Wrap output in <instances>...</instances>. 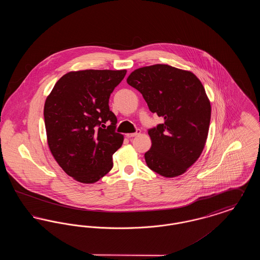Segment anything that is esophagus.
<instances>
[{"label": "esophagus", "mask_w": 260, "mask_h": 260, "mask_svg": "<svg viewBox=\"0 0 260 260\" xmlns=\"http://www.w3.org/2000/svg\"><path fill=\"white\" fill-rule=\"evenodd\" d=\"M140 129H137L136 133H133V134H126L125 136L126 137H128V138H132V137H135V136H138V135H140Z\"/></svg>", "instance_id": "obj_1"}]
</instances>
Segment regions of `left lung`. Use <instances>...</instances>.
<instances>
[{
    "label": "left lung",
    "instance_id": "1",
    "mask_svg": "<svg viewBox=\"0 0 260 260\" xmlns=\"http://www.w3.org/2000/svg\"><path fill=\"white\" fill-rule=\"evenodd\" d=\"M126 82L142 94L150 111L164 118L148 131L149 169L165 177L183 174L198 160L209 134L211 108L201 81L190 71L155 64L136 69Z\"/></svg>",
    "mask_w": 260,
    "mask_h": 260
}]
</instances>
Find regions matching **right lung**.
<instances>
[{"mask_svg": "<svg viewBox=\"0 0 260 260\" xmlns=\"http://www.w3.org/2000/svg\"><path fill=\"white\" fill-rule=\"evenodd\" d=\"M126 70H82L62 76L46 99L44 118L50 152L62 170L82 183H94L113 168L124 136L109 98ZM109 124V126L107 124Z\"/></svg>", "mask_w": 260, "mask_h": 260, "instance_id": "1", "label": "right lung"}]
</instances>
